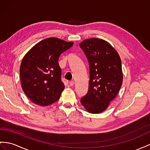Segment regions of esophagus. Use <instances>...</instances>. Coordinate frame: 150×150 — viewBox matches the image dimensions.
<instances>
[{"mask_svg":"<svg viewBox=\"0 0 150 150\" xmlns=\"http://www.w3.org/2000/svg\"><path fill=\"white\" fill-rule=\"evenodd\" d=\"M69 85H70V86H73L74 85V80H71V81H70V82H69Z\"/></svg>","mask_w":150,"mask_h":150,"instance_id":"34e87169","label":"esophagus"}]
</instances>
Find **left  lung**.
I'll use <instances>...</instances> for the list:
<instances>
[{
    "label": "left lung",
    "mask_w": 150,
    "mask_h": 150,
    "mask_svg": "<svg viewBox=\"0 0 150 150\" xmlns=\"http://www.w3.org/2000/svg\"><path fill=\"white\" fill-rule=\"evenodd\" d=\"M80 47L89 65V89L80 103L89 113H101L121 88L123 74L120 57L108 42L100 38L83 40Z\"/></svg>",
    "instance_id": "obj_1"
}]
</instances>
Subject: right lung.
I'll list each match as a JSON object with an SVG mask.
<instances>
[{
	"label": "right lung",
	"mask_w": 150,
	"mask_h": 150,
	"mask_svg": "<svg viewBox=\"0 0 150 150\" xmlns=\"http://www.w3.org/2000/svg\"><path fill=\"white\" fill-rule=\"evenodd\" d=\"M73 44L48 38L37 43L24 56L20 71L22 89L35 104L48 106L59 99L64 86L58 59Z\"/></svg>",
	"instance_id": "right-lung-1"
}]
</instances>
